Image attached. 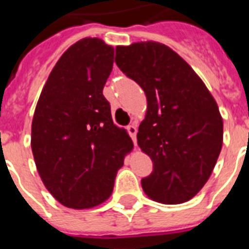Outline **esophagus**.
Instances as JSON below:
<instances>
[{
    "label": "esophagus",
    "instance_id": "1",
    "mask_svg": "<svg viewBox=\"0 0 249 249\" xmlns=\"http://www.w3.org/2000/svg\"><path fill=\"white\" fill-rule=\"evenodd\" d=\"M126 130H128L129 136L132 137L133 142H134V144H137V126L134 124H130L126 126Z\"/></svg>",
    "mask_w": 249,
    "mask_h": 249
}]
</instances>
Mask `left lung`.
<instances>
[{
  "mask_svg": "<svg viewBox=\"0 0 249 249\" xmlns=\"http://www.w3.org/2000/svg\"><path fill=\"white\" fill-rule=\"evenodd\" d=\"M117 67L147 98L138 146L154 169L143 191L163 204H181L208 181L222 147L224 124L214 98L172 49L147 41L117 46Z\"/></svg>",
  "mask_w": 249,
  "mask_h": 249,
  "instance_id": "1",
  "label": "left lung"
}]
</instances>
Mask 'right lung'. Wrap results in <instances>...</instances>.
<instances>
[{"label":"right lung","instance_id":"add662e5","mask_svg":"<svg viewBox=\"0 0 249 249\" xmlns=\"http://www.w3.org/2000/svg\"><path fill=\"white\" fill-rule=\"evenodd\" d=\"M112 66V46L91 37L77 41L56 62L37 102L35 163L49 193L68 208H91L108 199L133 148L103 95Z\"/></svg>","mask_w":249,"mask_h":249}]
</instances>
